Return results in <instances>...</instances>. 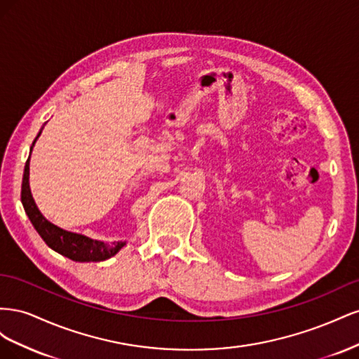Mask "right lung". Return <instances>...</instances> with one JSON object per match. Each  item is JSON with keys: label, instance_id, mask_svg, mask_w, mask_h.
<instances>
[{"label": "right lung", "instance_id": "add662e5", "mask_svg": "<svg viewBox=\"0 0 359 359\" xmlns=\"http://www.w3.org/2000/svg\"><path fill=\"white\" fill-rule=\"evenodd\" d=\"M41 130L39 132L34 142L31 145L34 147L36 140L39 139ZM31 156V153H29ZM20 201H22L24 210L31 220L34 229L43 238V241L50 247L53 252H57L62 256H66L74 262H102V260L109 259L115 256L119 250H121L127 243L118 241V243H104L100 240H93L90 236H85L82 233H76L62 229V227L50 223L45 215L40 212L34 198L31 194L29 189V157L25 163L24 169V178H22V191H20Z\"/></svg>", "mask_w": 359, "mask_h": 359}]
</instances>
